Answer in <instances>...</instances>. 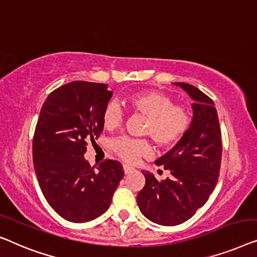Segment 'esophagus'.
I'll list each match as a JSON object with an SVG mask.
<instances>
[{"label":"esophagus","mask_w":257,"mask_h":257,"mask_svg":"<svg viewBox=\"0 0 257 257\" xmlns=\"http://www.w3.org/2000/svg\"><path fill=\"white\" fill-rule=\"evenodd\" d=\"M123 171H124L125 175H128V173H130V172H133V171H134V169H133V168H130L129 165H123Z\"/></svg>","instance_id":"34e87169"}]
</instances>
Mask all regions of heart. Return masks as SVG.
<instances>
[{
  "mask_svg": "<svg viewBox=\"0 0 257 257\" xmlns=\"http://www.w3.org/2000/svg\"><path fill=\"white\" fill-rule=\"evenodd\" d=\"M124 104L134 114L146 117L142 135L151 137L160 148H170L183 139L190 129L192 117L186 107L175 104L171 96L156 91L134 93L124 99ZM102 125L106 130L121 127L123 114L116 102L106 104L102 111ZM111 149L121 160L134 164L140 157L150 153L151 146L147 140L118 137L111 143Z\"/></svg>",
  "mask_w": 257,
  "mask_h": 257,
  "instance_id": "b5f03b06",
  "label": "heart"
}]
</instances>
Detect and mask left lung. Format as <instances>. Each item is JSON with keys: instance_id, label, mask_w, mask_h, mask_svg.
I'll return each mask as SVG.
<instances>
[{"instance_id": "left-lung-1", "label": "left lung", "mask_w": 257, "mask_h": 257, "mask_svg": "<svg viewBox=\"0 0 257 257\" xmlns=\"http://www.w3.org/2000/svg\"><path fill=\"white\" fill-rule=\"evenodd\" d=\"M193 100L190 129L169 153L155 162L170 170V178L158 180L142 171L146 185L137 194L142 214L162 226H176L196 214L208 200L219 178L222 143L219 118L211 97L194 86L173 82Z\"/></svg>"}]
</instances>
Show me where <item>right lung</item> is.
Segmentation results:
<instances>
[{"label":"right lung","instance_id":"add662e5","mask_svg":"<svg viewBox=\"0 0 257 257\" xmlns=\"http://www.w3.org/2000/svg\"><path fill=\"white\" fill-rule=\"evenodd\" d=\"M108 85L72 81L49 94L32 141L36 176L46 201L61 218L87 222L109 208L123 177L120 162L106 160L94 171L85 160L87 141L103 130Z\"/></svg>","mask_w":257,"mask_h":257}]
</instances>
